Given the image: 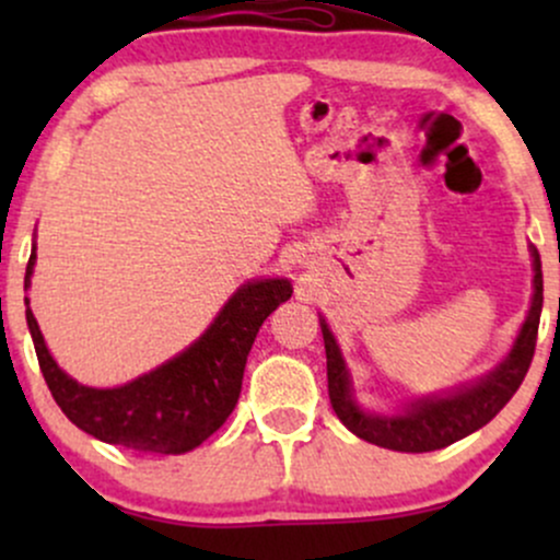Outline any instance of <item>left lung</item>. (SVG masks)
<instances>
[{"mask_svg": "<svg viewBox=\"0 0 560 560\" xmlns=\"http://www.w3.org/2000/svg\"><path fill=\"white\" fill-rule=\"evenodd\" d=\"M529 255L532 271H535V279H532L535 292H532L529 313H526L522 329L513 339L511 352L477 382L460 384V387L442 392V395L410 400L397 413H374L355 400L350 369H347L337 337L331 334L326 318L318 316L326 347L329 400L339 421L371 445L400 450V453H432V450L453 445V442L464 440L485 423H490L522 387L532 355H535L539 313H542V262H539L537 247H529Z\"/></svg>", "mask_w": 560, "mask_h": 560, "instance_id": "left-lung-1", "label": "left lung"}]
</instances>
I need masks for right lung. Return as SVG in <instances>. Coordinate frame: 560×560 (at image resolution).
Instances as JSON below:
<instances>
[{
  "instance_id": "1",
  "label": "right lung",
  "mask_w": 560,
  "mask_h": 560,
  "mask_svg": "<svg viewBox=\"0 0 560 560\" xmlns=\"http://www.w3.org/2000/svg\"><path fill=\"white\" fill-rule=\"evenodd\" d=\"M36 266V244L25 268V289ZM292 298L289 279H249L231 294L186 350L150 374L120 387L79 384L57 365L25 298V320L44 382L75 427L107 445L137 453L182 455L223 427L242 392L244 363L258 329L281 302Z\"/></svg>"
}]
</instances>
